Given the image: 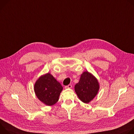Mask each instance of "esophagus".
<instances>
[{
	"instance_id": "esophagus-1",
	"label": "esophagus",
	"mask_w": 134,
	"mask_h": 134,
	"mask_svg": "<svg viewBox=\"0 0 134 134\" xmlns=\"http://www.w3.org/2000/svg\"><path fill=\"white\" fill-rule=\"evenodd\" d=\"M72 87V85H68V86H66L65 87V88H71Z\"/></svg>"
}]
</instances>
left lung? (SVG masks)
<instances>
[{"mask_svg": "<svg viewBox=\"0 0 134 134\" xmlns=\"http://www.w3.org/2000/svg\"><path fill=\"white\" fill-rule=\"evenodd\" d=\"M79 98L83 103H88L97 95L99 90L97 80L88 71L81 75L80 80L75 87Z\"/></svg>", "mask_w": 134, "mask_h": 134, "instance_id": "1", "label": "left lung"}]
</instances>
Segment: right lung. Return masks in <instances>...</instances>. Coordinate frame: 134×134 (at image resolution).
<instances>
[{
	"mask_svg": "<svg viewBox=\"0 0 134 134\" xmlns=\"http://www.w3.org/2000/svg\"><path fill=\"white\" fill-rule=\"evenodd\" d=\"M63 87L54 77L48 73L36 81L34 90L38 99L46 105L51 106L58 100Z\"/></svg>",
	"mask_w": 134,
	"mask_h": 134,
	"instance_id": "1",
	"label": "right lung"
}]
</instances>
